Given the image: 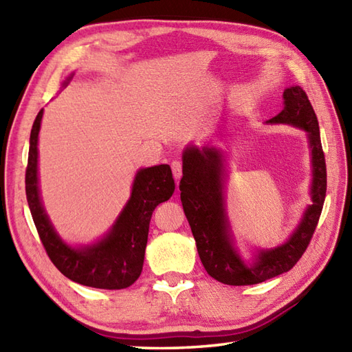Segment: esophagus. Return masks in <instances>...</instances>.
<instances>
[{
  "label": "esophagus",
  "mask_w": 352,
  "mask_h": 352,
  "mask_svg": "<svg viewBox=\"0 0 352 352\" xmlns=\"http://www.w3.org/2000/svg\"><path fill=\"white\" fill-rule=\"evenodd\" d=\"M170 168H172V174H174L175 182L178 184V180H180L182 175H183V164H182V162L175 160V162L170 163Z\"/></svg>",
  "instance_id": "obj_1"
}]
</instances>
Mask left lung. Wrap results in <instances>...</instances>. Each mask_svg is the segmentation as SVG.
<instances>
[{
	"label": "left lung",
	"instance_id": "left-lung-1",
	"mask_svg": "<svg viewBox=\"0 0 352 352\" xmlns=\"http://www.w3.org/2000/svg\"><path fill=\"white\" fill-rule=\"evenodd\" d=\"M284 109L269 124H287L307 133L311 155V204L286 242L276 248L258 250L251 263L239 254L226 212V157L214 146L188 145L183 151L182 203L199 258L207 274L228 286H250L290 271L301 258L315 233L327 192L325 155L319 124L309 96L300 86L283 94Z\"/></svg>",
	"mask_w": 352,
	"mask_h": 352
}]
</instances>
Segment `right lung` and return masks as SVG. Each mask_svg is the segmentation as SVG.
<instances>
[{
  "instance_id": "obj_1",
  "label": "right lung",
  "mask_w": 352,
  "mask_h": 352,
  "mask_svg": "<svg viewBox=\"0 0 352 352\" xmlns=\"http://www.w3.org/2000/svg\"><path fill=\"white\" fill-rule=\"evenodd\" d=\"M72 76L63 81L68 86ZM43 109L37 113L30 134L25 193L30 212L45 251L54 266L69 280L95 289H125L139 278L144 266L149 221L154 208L175 190L169 164L139 169L131 197L109 233L98 242L71 246L62 241L42 206L37 177V139Z\"/></svg>"
}]
</instances>
